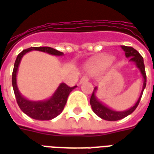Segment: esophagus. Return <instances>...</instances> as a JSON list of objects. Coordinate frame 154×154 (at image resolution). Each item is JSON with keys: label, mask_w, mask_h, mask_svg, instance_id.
<instances>
[{"label": "esophagus", "mask_w": 154, "mask_h": 154, "mask_svg": "<svg viewBox=\"0 0 154 154\" xmlns=\"http://www.w3.org/2000/svg\"><path fill=\"white\" fill-rule=\"evenodd\" d=\"M89 79H90V77H88V76H83V77L81 78L80 83H82V82H88Z\"/></svg>", "instance_id": "esophagus-1"}]
</instances>
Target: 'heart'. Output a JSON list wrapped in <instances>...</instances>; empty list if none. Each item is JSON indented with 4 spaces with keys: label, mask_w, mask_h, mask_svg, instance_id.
<instances>
[{
    "label": "heart",
    "mask_w": 154,
    "mask_h": 154,
    "mask_svg": "<svg viewBox=\"0 0 154 154\" xmlns=\"http://www.w3.org/2000/svg\"><path fill=\"white\" fill-rule=\"evenodd\" d=\"M112 60H113V58L112 57H107L104 58L101 62V65H108V64H110L111 62H112Z\"/></svg>",
    "instance_id": "obj_1"
}]
</instances>
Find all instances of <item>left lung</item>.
<instances>
[{"mask_svg": "<svg viewBox=\"0 0 154 154\" xmlns=\"http://www.w3.org/2000/svg\"><path fill=\"white\" fill-rule=\"evenodd\" d=\"M121 48L125 52V56L127 57H129L130 61L134 62L136 63L137 66L140 70L141 73L143 75V90L141 92V95L139 97V98L137 101L136 104L133 106V107H131L130 109L127 111H123V112H117V111H113L108 108L106 106H104L103 103H101L96 98L95 96V91L97 90V88H94L93 92L90 98V104L92 107V111L95 112L96 114L97 115L98 117L101 118H103L104 120H107V121H117V120H120L122 118H126L127 116H128L131 114L133 111L135 110L139 104L141 97L143 96V90H144L145 87H146V82H147V77H146V72H145V66L144 63H143V57L139 54V52L135 50L134 48L131 47H126V46H121Z\"/></svg>", "mask_w": 154, "mask_h": 154, "instance_id": "obj_1", "label": "left lung"}]
</instances>
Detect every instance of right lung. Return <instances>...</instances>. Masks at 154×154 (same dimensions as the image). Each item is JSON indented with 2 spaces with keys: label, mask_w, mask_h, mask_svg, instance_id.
Masks as SVG:
<instances>
[{
  "label": "right lung",
  "mask_w": 154,
  "mask_h": 154,
  "mask_svg": "<svg viewBox=\"0 0 154 154\" xmlns=\"http://www.w3.org/2000/svg\"><path fill=\"white\" fill-rule=\"evenodd\" d=\"M32 50L44 51V52H47L49 54L55 55V56H62L63 53L49 47H32L25 49L17 56L15 64H14L13 72H12V87H13L17 103L19 107L21 108V110L33 119L42 120V121L51 120L52 118H56L57 116H58L63 111L70 92L77 86L68 87L66 83H62L60 84L57 90L56 91L51 98L43 102H32L23 97L20 94L17 86V69H18V66L20 64L23 55Z\"/></svg>",
  "instance_id": "obj_1"
}]
</instances>
